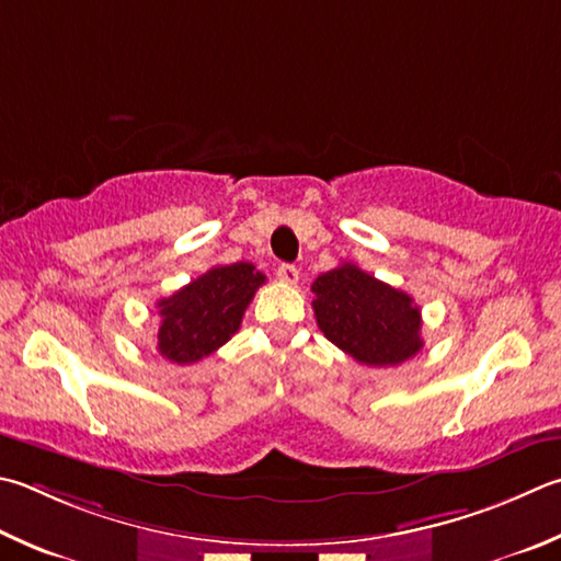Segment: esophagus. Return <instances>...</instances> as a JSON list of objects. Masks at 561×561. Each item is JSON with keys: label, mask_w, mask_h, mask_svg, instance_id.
<instances>
[{"label": "esophagus", "mask_w": 561, "mask_h": 561, "mask_svg": "<svg viewBox=\"0 0 561 561\" xmlns=\"http://www.w3.org/2000/svg\"><path fill=\"white\" fill-rule=\"evenodd\" d=\"M277 279L284 284H297L299 282V270L294 264H279Z\"/></svg>", "instance_id": "34e87169"}]
</instances>
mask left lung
Wrapping results in <instances>:
<instances>
[{"instance_id":"left-lung-1","label":"left lung","mask_w":561,"mask_h":561,"mask_svg":"<svg viewBox=\"0 0 561 561\" xmlns=\"http://www.w3.org/2000/svg\"><path fill=\"white\" fill-rule=\"evenodd\" d=\"M311 291L319 329L358 363L387 368L422 351V313L407 291L351 262L316 277Z\"/></svg>"}]
</instances>
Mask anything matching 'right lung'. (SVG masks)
<instances>
[{
    "label": "right lung",
    "instance_id": "obj_1",
    "mask_svg": "<svg viewBox=\"0 0 561 561\" xmlns=\"http://www.w3.org/2000/svg\"><path fill=\"white\" fill-rule=\"evenodd\" d=\"M264 274L252 262L218 264L198 279L161 299L157 348L161 358L191 365L216 353L238 333L242 316L264 284Z\"/></svg>",
    "mask_w": 561,
    "mask_h": 561
}]
</instances>
